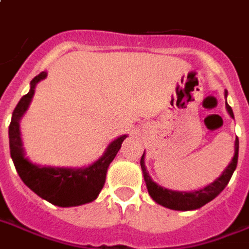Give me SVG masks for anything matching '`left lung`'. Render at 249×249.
<instances>
[{
    "mask_svg": "<svg viewBox=\"0 0 249 249\" xmlns=\"http://www.w3.org/2000/svg\"><path fill=\"white\" fill-rule=\"evenodd\" d=\"M226 96H227V91H226ZM226 108H227L228 113L231 117H233L232 108L228 106L226 101ZM145 154V153H143ZM143 154L141 157V169L143 173V179L148 187L149 195L152 196L154 202H157L158 204H161L163 207L171 210H178V211H189V210H196L200 209L202 206L206 203H209L210 200H213V198H216L227 186V183L231 179L233 171L236 169L237 165V157H239V139L236 137L235 140V154L231 163L228 165L224 171L222 173V176L216 178L213 183H210L209 186H206L200 190L193 191V193H185V191H173L169 189L162 187L158 183L153 181L150 176H149L148 170L145 167V161H143Z\"/></svg>",
    "mask_w": 249,
    "mask_h": 249,
    "instance_id": "8db88e82",
    "label": "left lung"
}]
</instances>
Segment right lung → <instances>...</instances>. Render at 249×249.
<instances>
[{
  "instance_id": "obj_1",
  "label": "right lung",
  "mask_w": 249,
  "mask_h": 249,
  "mask_svg": "<svg viewBox=\"0 0 249 249\" xmlns=\"http://www.w3.org/2000/svg\"><path fill=\"white\" fill-rule=\"evenodd\" d=\"M47 72H40L30 82V91L22 97L13 110L12 121L9 125V143L10 156L14 162L17 173L23 183L50 203L59 207H72L89 203L97 198V195L106 183L107 170L121 148V143L126 139V134L120 136L108 145L106 153L92 165L83 169L68 167L38 166L25 157L22 148L19 120L25 115L30 101L34 96L36 83L43 80Z\"/></svg>"
}]
</instances>
